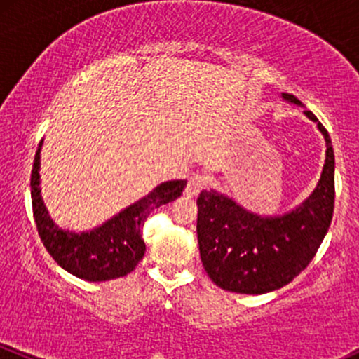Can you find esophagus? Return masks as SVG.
I'll list each match as a JSON object with an SVG mask.
<instances>
[{
  "label": "esophagus",
  "mask_w": 359,
  "mask_h": 359,
  "mask_svg": "<svg viewBox=\"0 0 359 359\" xmlns=\"http://www.w3.org/2000/svg\"><path fill=\"white\" fill-rule=\"evenodd\" d=\"M204 187H206V179H204L201 173H192L191 179H189L187 182L186 192L187 196H191V198H196V196H199V192L203 191Z\"/></svg>",
  "instance_id": "obj_1"
}]
</instances>
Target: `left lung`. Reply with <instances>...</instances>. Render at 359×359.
Masks as SVG:
<instances>
[{
  "label": "left lung",
  "instance_id": "1",
  "mask_svg": "<svg viewBox=\"0 0 359 359\" xmlns=\"http://www.w3.org/2000/svg\"><path fill=\"white\" fill-rule=\"evenodd\" d=\"M303 107L294 95L281 93ZM325 141V163L309 198L283 215H259L216 189L198 198V242L204 271L222 290L264 294L293 281L309 266L327 235L334 212V149L329 133L303 110Z\"/></svg>",
  "mask_w": 359,
  "mask_h": 359
}]
</instances>
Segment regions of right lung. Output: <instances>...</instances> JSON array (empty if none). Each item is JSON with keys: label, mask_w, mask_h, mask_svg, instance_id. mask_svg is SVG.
I'll use <instances>...</instances> for the list:
<instances>
[{"label": "right lung", "mask_w": 359, "mask_h": 359, "mask_svg": "<svg viewBox=\"0 0 359 359\" xmlns=\"http://www.w3.org/2000/svg\"><path fill=\"white\" fill-rule=\"evenodd\" d=\"M44 140L35 151L30 194L32 210L39 237L44 242L47 252L65 271L85 281H109L122 278L135 271L143 259L144 240L141 228L144 219L156 208L180 198L187 186V180H168L161 182L149 194L136 203L97 224L90 230L76 231L61 228L50 218L41 189V151Z\"/></svg>", "instance_id": "obj_1"}]
</instances>
